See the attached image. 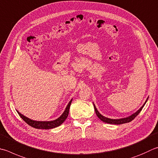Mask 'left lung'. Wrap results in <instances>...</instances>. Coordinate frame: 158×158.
<instances>
[{
    "label": "left lung",
    "instance_id": "obj_1",
    "mask_svg": "<svg viewBox=\"0 0 158 158\" xmlns=\"http://www.w3.org/2000/svg\"><path fill=\"white\" fill-rule=\"evenodd\" d=\"M148 99V97L147 99V100H146L144 104L142 105V106L138 110L136 111L135 113L132 114L131 115L128 116L127 117H124V118H120V119H110V118H108V117H106L104 116H103L102 114L100 113L98 110H97L96 106L94 104V103H93V105H94V110H95V113L97 114V116L98 117L102 122H104L105 123H107V124H125V123L130 122L132 121V120L135 118V117L140 113V111L142 110L143 107L144 106V105H145L146 103H147Z\"/></svg>",
    "mask_w": 158,
    "mask_h": 158
}]
</instances>
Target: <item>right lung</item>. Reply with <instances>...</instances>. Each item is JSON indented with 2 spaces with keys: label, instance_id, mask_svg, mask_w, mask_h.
Here are the masks:
<instances>
[{
  "label": "right lung",
  "instance_id": "add662e5",
  "mask_svg": "<svg viewBox=\"0 0 158 158\" xmlns=\"http://www.w3.org/2000/svg\"><path fill=\"white\" fill-rule=\"evenodd\" d=\"M72 101H73V99H72L69 102V103H68V104L67 105L66 108H65L64 112L62 113L61 115L60 116L59 118L52 120V121H35V120H32L30 118H28L27 117L24 116L23 114H22L21 113H19V111H17V113H19L20 117H21L27 124H29L31 127L38 128V129L54 128L62 124L65 120L66 119V118L68 116V114H69V109H70Z\"/></svg>",
  "mask_w": 158,
  "mask_h": 158
}]
</instances>
